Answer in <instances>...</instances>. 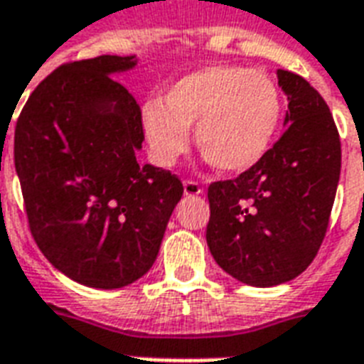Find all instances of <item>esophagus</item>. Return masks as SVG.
Listing matches in <instances>:
<instances>
[{"mask_svg":"<svg viewBox=\"0 0 364 364\" xmlns=\"http://www.w3.org/2000/svg\"><path fill=\"white\" fill-rule=\"evenodd\" d=\"M183 193H185V196H198V194H202V188L196 181H185L183 183Z\"/></svg>","mask_w":364,"mask_h":364,"instance_id":"esophagus-1","label":"esophagus"}]
</instances>
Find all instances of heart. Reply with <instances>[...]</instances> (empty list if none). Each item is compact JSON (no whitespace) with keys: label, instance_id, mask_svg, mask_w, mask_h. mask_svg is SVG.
Listing matches in <instances>:
<instances>
[{"label":"heart","instance_id":"heart-1","mask_svg":"<svg viewBox=\"0 0 364 364\" xmlns=\"http://www.w3.org/2000/svg\"><path fill=\"white\" fill-rule=\"evenodd\" d=\"M282 117L283 98L272 77L228 64L187 73L166 90L162 104L149 100L141 107L143 134L156 164H176L194 126L200 153L225 173H243L262 162Z\"/></svg>","mask_w":364,"mask_h":364}]
</instances>
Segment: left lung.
I'll return each mask as SVG.
<instances>
[{"mask_svg": "<svg viewBox=\"0 0 364 364\" xmlns=\"http://www.w3.org/2000/svg\"><path fill=\"white\" fill-rule=\"evenodd\" d=\"M276 75L289 102L287 130L262 162L208 188V247L223 270L253 287L282 285L310 266L327 232L342 164L321 94L296 73Z\"/></svg>", "mask_w": 364, "mask_h": 364, "instance_id": "obj_1", "label": "left lung"}]
</instances>
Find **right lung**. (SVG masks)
Wrapping results in <instances>:
<instances>
[{
  "mask_svg": "<svg viewBox=\"0 0 364 364\" xmlns=\"http://www.w3.org/2000/svg\"><path fill=\"white\" fill-rule=\"evenodd\" d=\"M136 54L60 65L14 128V168L31 234L73 282L121 289L145 276L183 196L176 176L141 166V111L113 75Z\"/></svg>",
  "mask_w": 364,
  "mask_h": 364,
  "instance_id": "obj_1",
  "label": "right lung"
}]
</instances>
